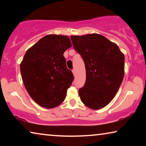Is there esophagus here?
Here are the masks:
<instances>
[{
	"label": "esophagus",
	"instance_id": "esophagus-1",
	"mask_svg": "<svg viewBox=\"0 0 146 146\" xmlns=\"http://www.w3.org/2000/svg\"><path fill=\"white\" fill-rule=\"evenodd\" d=\"M72 72H73V75H74V76H75V75H76V72H75V70H72Z\"/></svg>",
	"mask_w": 146,
	"mask_h": 146
}]
</instances>
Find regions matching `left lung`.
<instances>
[{"label": "left lung", "instance_id": "1", "mask_svg": "<svg viewBox=\"0 0 146 146\" xmlns=\"http://www.w3.org/2000/svg\"><path fill=\"white\" fill-rule=\"evenodd\" d=\"M85 64L86 80L79 89L83 104L93 110L107 106L118 92L124 76V55L117 44L99 34L71 36Z\"/></svg>", "mask_w": 146, "mask_h": 146}]
</instances>
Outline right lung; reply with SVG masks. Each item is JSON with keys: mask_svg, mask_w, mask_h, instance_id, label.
I'll return each instance as SVG.
<instances>
[{"mask_svg": "<svg viewBox=\"0 0 146 146\" xmlns=\"http://www.w3.org/2000/svg\"><path fill=\"white\" fill-rule=\"evenodd\" d=\"M71 47L70 38L48 35L28 49L21 64L24 86L35 102L53 108L65 99L74 79L63 54Z\"/></svg>", "mask_w": 146, "mask_h": 146, "instance_id": "1", "label": "right lung"}]
</instances>
